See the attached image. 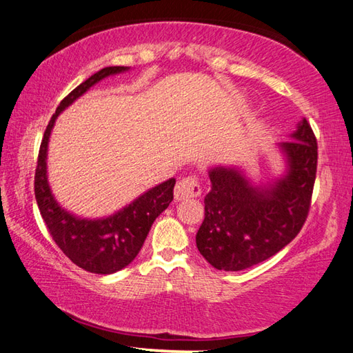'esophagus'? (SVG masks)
<instances>
[{
    "instance_id": "esophagus-1",
    "label": "esophagus",
    "mask_w": 353,
    "mask_h": 353,
    "mask_svg": "<svg viewBox=\"0 0 353 353\" xmlns=\"http://www.w3.org/2000/svg\"><path fill=\"white\" fill-rule=\"evenodd\" d=\"M175 199L176 201H185L189 198H196L201 194V185L198 179L194 176H187L183 178L181 181H178L175 185Z\"/></svg>"
}]
</instances>
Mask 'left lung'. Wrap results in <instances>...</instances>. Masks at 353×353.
<instances>
[{
  "mask_svg": "<svg viewBox=\"0 0 353 353\" xmlns=\"http://www.w3.org/2000/svg\"><path fill=\"white\" fill-rule=\"evenodd\" d=\"M292 140L278 143L284 174L255 184L237 166L208 169L211 190L196 234L201 255L225 272L268 260L287 246L307 221L317 170V140L308 121L297 123Z\"/></svg>",
  "mask_w": 353,
  "mask_h": 353,
  "instance_id": "obj_1",
  "label": "left lung"
}]
</instances>
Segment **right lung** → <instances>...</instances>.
Instances as JSON below:
<instances>
[{"label": "right lung", "mask_w": 353, "mask_h": 353, "mask_svg": "<svg viewBox=\"0 0 353 353\" xmlns=\"http://www.w3.org/2000/svg\"><path fill=\"white\" fill-rule=\"evenodd\" d=\"M130 70L128 66H108L98 70L61 101L52 114L39 150L34 194L46 228L63 254L78 268L98 275H110L134 260L154 221L174 199L175 178H170L140 194L116 213L88 219L65 210L57 202L48 183V143L59 114L104 78Z\"/></svg>", "instance_id": "right-lung-1"}]
</instances>
